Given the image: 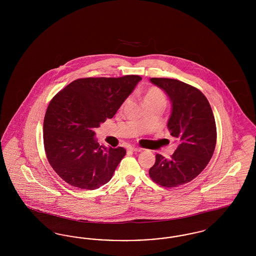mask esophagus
<instances>
[{"instance_id":"esophagus-1","label":"esophagus","mask_w":256,"mask_h":256,"mask_svg":"<svg viewBox=\"0 0 256 256\" xmlns=\"http://www.w3.org/2000/svg\"><path fill=\"white\" fill-rule=\"evenodd\" d=\"M128 150H130V152H141V150H142V148H135V146H130Z\"/></svg>"}]
</instances>
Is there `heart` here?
Masks as SVG:
<instances>
[{
    "label": "heart",
    "mask_w": 256,
    "mask_h": 256,
    "mask_svg": "<svg viewBox=\"0 0 256 256\" xmlns=\"http://www.w3.org/2000/svg\"><path fill=\"white\" fill-rule=\"evenodd\" d=\"M130 100V98H126L124 100V104H126ZM166 97L165 94L163 93V91L161 89H159L156 86H152L148 87L144 93V104H154V102H164L165 104Z\"/></svg>",
    "instance_id": "obj_1"
}]
</instances>
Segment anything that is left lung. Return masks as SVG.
Returning a JSON list of instances; mask_svg holds the SVG:
<instances>
[{
  "label": "left lung",
  "instance_id": "left-lung-1",
  "mask_svg": "<svg viewBox=\"0 0 256 256\" xmlns=\"http://www.w3.org/2000/svg\"><path fill=\"white\" fill-rule=\"evenodd\" d=\"M150 82L172 100L168 130L180 144L170 158L158 154L148 174L163 187H178L193 180L212 158L217 140L215 118L206 97L194 86L166 78Z\"/></svg>",
  "mask_w": 256,
  "mask_h": 256
}]
</instances>
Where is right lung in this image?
<instances>
[{
  "mask_svg": "<svg viewBox=\"0 0 256 256\" xmlns=\"http://www.w3.org/2000/svg\"><path fill=\"white\" fill-rule=\"evenodd\" d=\"M141 80L137 74L78 78L52 98L43 124L44 148L65 182L95 190L111 180L126 152L100 146L94 130L115 115Z\"/></svg>",
  "mask_w": 256,
  "mask_h": 256,
  "instance_id": "1",
  "label": "right lung"
}]
</instances>
